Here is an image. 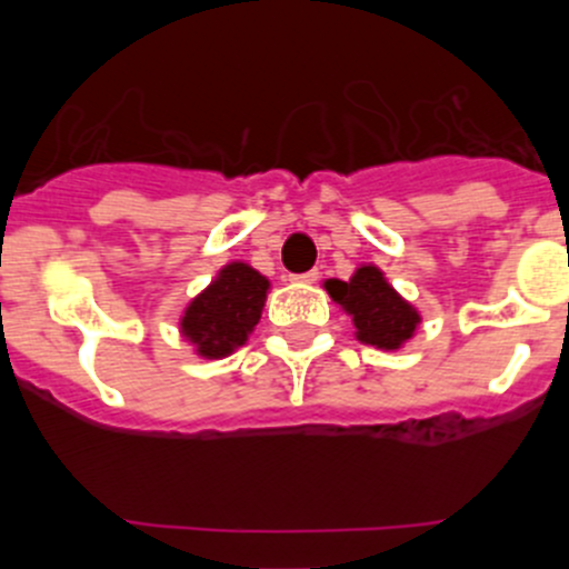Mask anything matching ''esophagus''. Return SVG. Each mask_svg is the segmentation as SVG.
<instances>
[{
	"label": "esophagus",
	"mask_w": 569,
	"mask_h": 569,
	"mask_svg": "<svg viewBox=\"0 0 569 569\" xmlns=\"http://www.w3.org/2000/svg\"><path fill=\"white\" fill-rule=\"evenodd\" d=\"M291 280H297V283H317L319 280V272L317 269H311V272H302V274H295Z\"/></svg>",
	"instance_id": "obj_1"
}]
</instances>
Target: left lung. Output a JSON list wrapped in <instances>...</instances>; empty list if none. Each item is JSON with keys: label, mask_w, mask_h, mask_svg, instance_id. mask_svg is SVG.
Segmentation results:
<instances>
[{"label": "left lung", "mask_w": 569, "mask_h": 569, "mask_svg": "<svg viewBox=\"0 0 569 569\" xmlns=\"http://www.w3.org/2000/svg\"><path fill=\"white\" fill-rule=\"evenodd\" d=\"M325 289L332 302L352 317L358 341L377 349H399L416 336V327L421 325L416 308L388 283L375 263L358 267L349 280L330 278Z\"/></svg>", "instance_id": "1"}]
</instances>
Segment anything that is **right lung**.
Segmentation results:
<instances>
[{
    "label": "right lung",
    "instance_id": "add662e5",
    "mask_svg": "<svg viewBox=\"0 0 569 569\" xmlns=\"http://www.w3.org/2000/svg\"><path fill=\"white\" fill-rule=\"evenodd\" d=\"M269 280L250 263L231 261L194 297L181 317V336L206 360L242 347L267 302Z\"/></svg>",
    "mask_w": 569,
    "mask_h": 569
}]
</instances>
